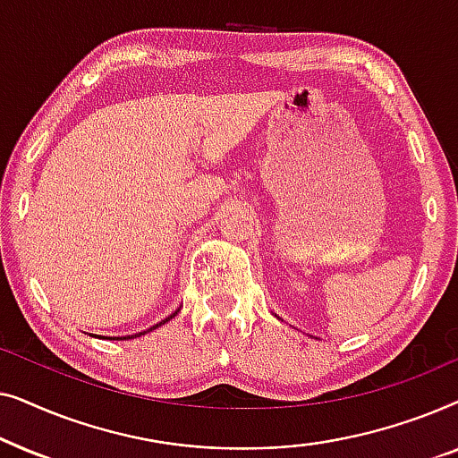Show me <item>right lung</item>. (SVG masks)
Instances as JSON below:
<instances>
[{
	"label": "right lung",
	"mask_w": 458,
	"mask_h": 458,
	"mask_svg": "<svg viewBox=\"0 0 458 458\" xmlns=\"http://www.w3.org/2000/svg\"><path fill=\"white\" fill-rule=\"evenodd\" d=\"M173 317H174V315H171V317H168V318H173ZM168 318H165V321H162V323H158V325H165V323L168 321ZM158 325H156V327H158ZM152 329H154V327H152ZM137 335H141V334H137ZM131 337H135V335H131ZM124 340H127V337H124Z\"/></svg>",
	"instance_id": "add662e5"
}]
</instances>
